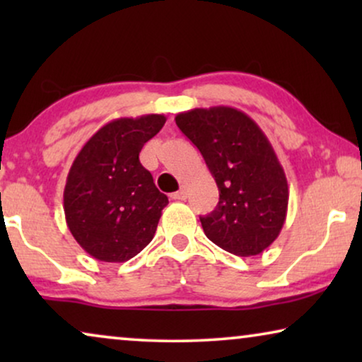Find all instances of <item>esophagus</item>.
<instances>
[{
	"mask_svg": "<svg viewBox=\"0 0 362 362\" xmlns=\"http://www.w3.org/2000/svg\"><path fill=\"white\" fill-rule=\"evenodd\" d=\"M171 197H173V199H175V201H185L186 197H187V189H186L185 186H181V189L176 191V192H173Z\"/></svg>",
	"mask_w": 362,
	"mask_h": 362,
	"instance_id": "1",
	"label": "esophagus"
}]
</instances>
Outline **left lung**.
Segmentation results:
<instances>
[{
  "label": "left lung",
  "mask_w": 362,
  "mask_h": 362,
  "mask_svg": "<svg viewBox=\"0 0 362 362\" xmlns=\"http://www.w3.org/2000/svg\"><path fill=\"white\" fill-rule=\"evenodd\" d=\"M175 120L219 189L216 209L199 217L207 239L234 255L262 254L279 237L288 209V182L269 138L232 107L194 108Z\"/></svg>",
  "instance_id": "1"
}]
</instances>
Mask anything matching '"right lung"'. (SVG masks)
Instances as JSON below:
<instances>
[{"label": "right lung", "mask_w": 362, "mask_h": 362, "mask_svg": "<svg viewBox=\"0 0 362 362\" xmlns=\"http://www.w3.org/2000/svg\"><path fill=\"white\" fill-rule=\"evenodd\" d=\"M150 113L103 125L78 151L67 175L64 212L77 244L102 262H127L155 235L168 197L158 191L140 151L165 125Z\"/></svg>", "instance_id": "right-lung-1"}]
</instances>
